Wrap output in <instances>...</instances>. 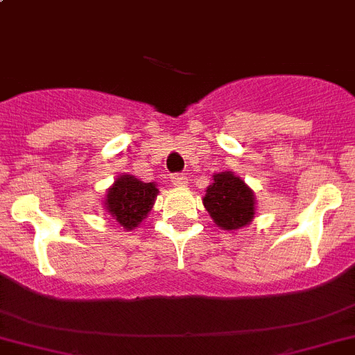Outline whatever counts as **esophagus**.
<instances>
[{
	"label": "esophagus",
	"instance_id": "esophagus-1",
	"mask_svg": "<svg viewBox=\"0 0 355 355\" xmlns=\"http://www.w3.org/2000/svg\"><path fill=\"white\" fill-rule=\"evenodd\" d=\"M171 182H173V186L177 187H186L187 186V177L186 175H182V173H175L171 175Z\"/></svg>",
	"mask_w": 355,
	"mask_h": 355
}]
</instances>
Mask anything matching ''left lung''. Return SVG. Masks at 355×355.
Here are the masks:
<instances>
[{
	"mask_svg": "<svg viewBox=\"0 0 355 355\" xmlns=\"http://www.w3.org/2000/svg\"><path fill=\"white\" fill-rule=\"evenodd\" d=\"M203 205L214 223L223 230L246 227L255 214L254 191L232 171L212 175V184L205 191Z\"/></svg>",
	"mask_w": 355,
	"mask_h": 355,
	"instance_id": "left-lung-1",
	"label": "left lung"
}]
</instances>
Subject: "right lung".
I'll return each mask as SVG.
<instances>
[{
    "label": "right lung",
    "instance_id": "obj_1",
    "mask_svg": "<svg viewBox=\"0 0 355 355\" xmlns=\"http://www.w3.org/2000/svg\"><path fill=\"white\" fill-rule=\"evenodd\" d=\"M153 182H141L134 175H119L105 196V209L123 229H135L152 211L157 198Z\"/></svg>",
    "mask_w": 355,
    "mask_h": 355
}]
</instances>
